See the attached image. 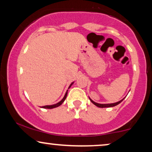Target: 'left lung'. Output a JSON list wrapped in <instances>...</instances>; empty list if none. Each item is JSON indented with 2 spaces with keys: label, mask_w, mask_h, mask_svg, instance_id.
Masks as SVG:
<instances>
[{
  "label": "left lung",
  "mask_w": 152,
  "mask_h": 152,
  "mask_svg": "<svg viewBox=\"0 0 152 152\" xmlns=\"http://www.w3.org/2000/svg\"><path fill=\"white\" fill-rule=\"evenodd\" d=\"M89 99H90V100L91 101V102L93 104H94L95 106H97V107H99V108H105V107H115V106L119 104L124 99H122V100H120L119 102H115V103H112V104H98V103H96L94 101H93L92 99H91L90 97H89Z\"/></svg>",
  "instance_id": "8db88e82"
}]
</instances>
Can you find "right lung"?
I'll return each instance as SVG.
<instances>
[{"mask_svg":"<svg viewBox=\"0 0 152 152\" xmlns=\"http://www.w3.org/2000/svg\"><path fill=\"white\" fill-rule=\"evenodd\" d=\"M73 84V82L70 85V86H69V88L70 86H72V84ZM67 94H68V91H66V94H65V95H64V98L61 99V101L59 102H58V103H57V104H53V105H47V106H43V107H42L41 108H43V109H53V108H55V107H59V106H60L61 104L62 103L64 102V100H65L66 99V96H67Z\"/></svg>","mask_w":152,"mask_h":152,"instance_id":"obj_1","label":"right lung"}]
</instances>
